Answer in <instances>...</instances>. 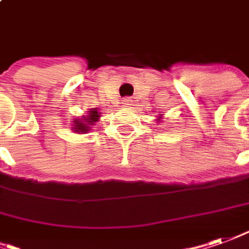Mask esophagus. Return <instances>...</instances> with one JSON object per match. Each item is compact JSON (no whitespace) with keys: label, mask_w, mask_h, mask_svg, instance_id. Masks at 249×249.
<instances>
[{"label":"esophagus","mask_w":249,"mask_h":249,"mask_svg":"<svg viewBox=\"0 0 249 249\" xmlns=\"http://www.w3.org/2000/svg\"><path fill=\"white\" fill-rule=\"evenodd\" d=\"M123 103H124V105H131L132 101L131 99H124V101H123Z\"/></svg>","instance_id":"1"}]
</instances>
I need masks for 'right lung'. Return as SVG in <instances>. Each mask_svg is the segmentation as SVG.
<instances>
[{"label":"right lung","mask_w":249,"mask_h":249,"mask_svg":"<svg viewBox=\"0 0 249 249\" xmlns=\"http://www.w3.org/2000/svg\"><path fill=\"white\" fill-rule=\"evenodd\" d=\"M98 110L94 109L92 111H89V114L84 120H76L75 121V132H86L89 131V126L94 125V123L98 121Z\"/></svg>","instance_id":"right-lung-1"}]
</instances>
